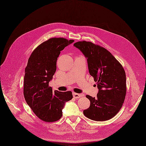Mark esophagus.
<instances>
[{
	"instance_id": "34e87169",
	"label": "esophagus",
	"mask_w": 146,
	"mask_h": 146,
	"mask_svg": "<svg viewBox=\"0 0 146 146\" xmlns=\"http://www.w3.org/2000/svg\"><path fill=\"white\" fill-rule=\"evenodd\" d=\"M73 98H74L75 99H79V98H80V97H83V96H84V94H78V93H73Z\"/></svg>"
}]
</instances>
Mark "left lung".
Listing matches in <instances>:
<instances>
[{
  "instance_id": "8db88e82",
  "label": "left lung",
  "mask_w": 146,
  "mask_h": 146,
  "mask_svg": "<svg viewBox=\"0 0 146 146\" xmlns=\"http://www.w3.org/2000/svg\"><path fill=\"white\" fill-rule=\"evenodd\" d=\"M87 58L89 73L97 82V97H86L90 101L84 114L90 119L102 121L114 117L122 107L126 93L125 70L106 48L91 42L78 41L73 44Z\"/></svg>"
}]
</instances>
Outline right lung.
<instances>
[{
  "label": "right lung",
  "mask_w": 146,
  "mask_h": 146,
  "mask_svg": "<svg viewBox=\"0 0 146 146\" xmlns=\"http://www.w3.org/2000/svg\"><path fill=\"white\" fill-rule=\"evenodd\" d=\"M73 42L63 38H52L38 46L28 59L24 77V97L42 121L53 122L60 119L65 104L73 98L71 91H53L48 83L56 72L61 51Z\"/></svg>",
  "instance_id": "add662e5"
}]
</instances>
